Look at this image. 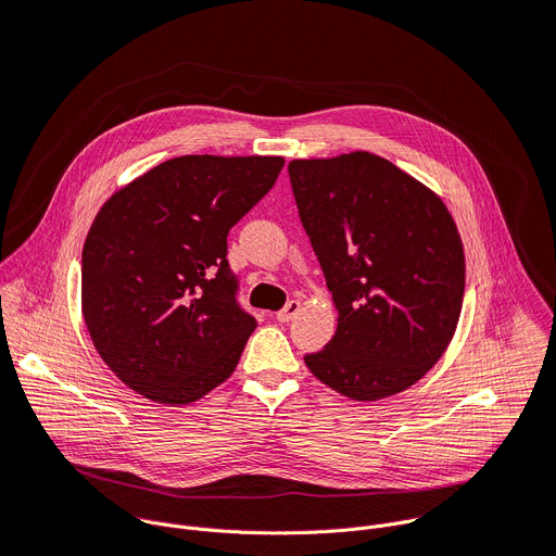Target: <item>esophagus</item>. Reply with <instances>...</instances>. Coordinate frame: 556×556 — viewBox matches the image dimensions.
I'll return each mask as SVG.
<instances>
[{"label": "esophagus", "instance_id": "34e87169", "mask_svg": "<svg viewBox=\"0 0 556 556\" xmlns=\"http://www.w3.org/2000/svg\"><path fill=\"white\" fill-rule=\"evenodd\" d=\"M299 309H301V301L299 299H292V301H288L279 312H277V321H281V324H288V321H292L294 316L299 314Z\"/></svg>", "mask_w": 556, "mask_h": 556}]
</instances>
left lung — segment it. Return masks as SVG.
Returning <instances> with one entry per match:
<instances>
[{
    "label": "left lung",
    "instance_id": "1",
    "mask_svg": "<svg viewBox=\"0 0 556 556\" xmlns=\"http://www.w3.org/2000/svg\"><path fill=\"white\" fill-rule=\"evenodd\" d=\"M301 224L339 309L307 369L352 401L420 380L453 339L464 251L442 200L380 155L288 165Z\"/></svg>",
    "mask_w": 556,
    "mask_h": 556
}]
</instances>
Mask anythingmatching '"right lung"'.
I'll return each mask as SVG.
<instances>
[{
	"label": "right lung",
	"instance_id": "1",
	"mask_svg": "<svg viewBox=\"0 0 556 556\" xmlns=\"http://www.w3.org/2000/svg\"><path fill=\"white\" fill-rule=\"evenodd\" d=\"M281 167L279 155H180L99 211L81 260L84 319L144 399L187 405L235 371L257 324L237 301L226 237Z\"/></svg>",
	"mask_w": 556,
	"mask_h": 556
}]
</instances>
